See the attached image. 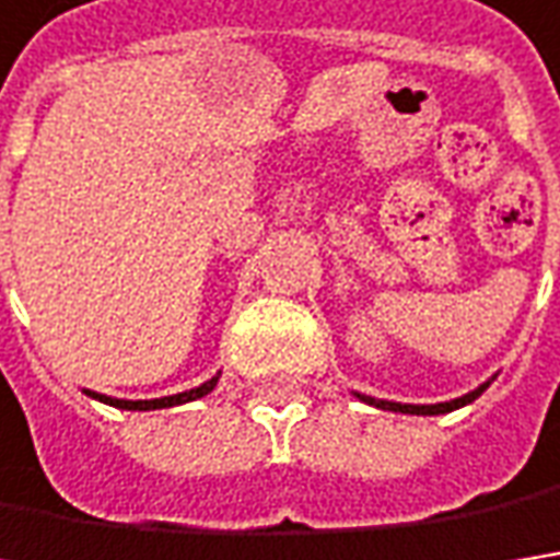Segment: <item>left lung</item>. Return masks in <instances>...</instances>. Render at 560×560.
<instances>
[{
    "mask_svg": "<svg viewBox=\"0 0 560 560\" xmlns=\"http://www.w3.org/2000/svg\"><path fill=\"white\" fill-rule=\"evenodd\" d=\"M485 386H488V383H485ZM485 386H478V389L466 393V396H459V399L438 402V406H402V402H386V399H371V396H361V399H364V402H371V406H377V409H386V411H406V415H444V411L459 409V406H466V402L478 399V396L485 393Z\"/></svg>",
    "mask_w": 560,
    "mask_h": 560,
    "instance_id": "8db88e82",
    "label": "left lung"
}]
</instances>
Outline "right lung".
<instances>
[{"label": "right lung", "mask_w": 560, "mask_h": 560, "mask_svg": "<svg viewBox=\"0 0 560 560\" xmlns=\"http://www.w3.org/2000/svg\"><path fill=\"white\" fill-rule=\"evenodd\" d=\"M218 377L206 380L202 386L189 389V393H177V396H164V399H139V402H129V399H110V396H97V393H88L101 402H110L116 409H129V411H151V409H167V406H180V402H192V399H202L206 393H212Z\"/></svg>", "instance_id": "1"}]
</instances>
